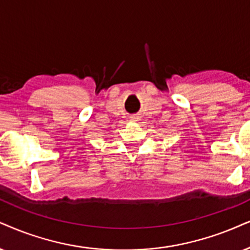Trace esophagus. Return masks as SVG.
Listing matches in <instances>:
<instances>
[{
    "label": "esophagus",
    "mask_w": 250,
    "mask_h": 250,
    "mask_svg": "<svg viewBox=\"0 0 250 250\" xmlns=\"http://www.w3.org/2000/svg\"><path fill=\"white\" fill-rule=\"evenodd\" d=\"M130 120H131V121H134V122H137V121H140V116H137V115H131V116H130Z\"/></svg>",
    "instance_id": "34e87169"
}]
</instances>
